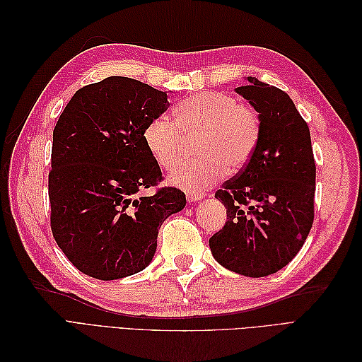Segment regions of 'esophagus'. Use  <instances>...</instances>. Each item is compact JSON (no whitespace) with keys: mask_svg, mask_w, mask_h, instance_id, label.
<instances>
[{"mask_svg":"<svg viewBox=\"0 0 362 362\" xmlns=\"http://www.w3.org/2000/svg\"><path fill=\"white\" fill-rule=\"evenodd\" d=\"M185 196H187V201L189 202H198V201L204 199V194L193 193V192H187V193H185Z\"/></svg>","mask_w":362,"mask_h":362,"instance_id":"obj_1","label":"esophagus"}]
</instances>
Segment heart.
<instances>
[{
	"mask_svg": "<svg viewBox=\"0 0 362 362\" xmlns=\"http://www.w3.org/2000/svg\"><path fill=\"white\" fill-rule=\"evenodd\" d=\"M173 120L160 115L144 129L149 154L163 169L177 164L187 140L198 139L196 154L201 158L181 163L169 175V182L187 192L201 193L229 172L243 169L259 144L261 119L254 107L240 104L222 92H201L181 101Z\"/></svg>",
	"mask_w": 362,
	"mask_h": 362,
	"instance_id": "obj_1",
	"label": "heart"
}]
</instances>
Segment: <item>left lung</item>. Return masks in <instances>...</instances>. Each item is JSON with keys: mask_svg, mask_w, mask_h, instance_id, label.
<instances>
[{"mask_svg": "<svg viewBox=\"0 0 362 362\" xmlns=\"http://www.w3.org/2000/svg\"><path fill=\"white\" fill-rule=\"evenodd\" d=\"M247 81L235 92L259 115V144L216 192L226 223L210 238V249L225 269L262 278L286 267L311 231L315 163L310 128L291 98L255 76Z\"/></svg>", "mask_w": 362, "mask_h": 362, "instance_id": "left-lung-1", "label": "left lung"}]
</instances>
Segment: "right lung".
<instances>
[{"label":"right lung","mask_w":362,"mask_h":362,"mask_svg":"<svg viewBox=\"0 0 362 362\" xmlns=\"http://www.w3.org/2000/svg\"><path fill=\"white\" fill-rule=\"evenodd\" d=\"M168 107V92L108 76L76 90L57 120L48 178L51 229L87 276L113 281L148 267L163 222L185 206V194L175 187L139 196L161 181L144 129Z\"/></svg>","instance_id":"add662e5"}]
</instances>
